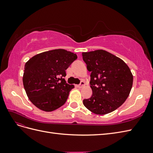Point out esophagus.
<instances>
[{"mask_svg":"<svg viewBox=\"0 0 153 153\" xmlns=\"http://www.w3.org/2000/svg\"><path fill=\"white\" fill-rule=\"evenodd\" d=\"M77 86H78V88H82L83 87L85 86V82L82 81V82H80V84L79 85H78Z\"/></svg>","mask_w":153,"mask_h":153,"instance_id":"esophagus-1","label":"esophagus"}]
</instances>
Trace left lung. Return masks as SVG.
<instances>
[{
    "label": "left lung",
    "mask_w": 153,
    "mask_h": 153,
    "mask_svg": "<svg viewBox=\"0 0 153 153\" xmlns=\"http://www.w3.org/2000/svg\"><path fill=\"white\" fill-rule=\"evenodd\" d=\"M82 57L91 73L92 95L83 100L85 107L96 114L113 112L126 100L133 77L122 59L103 50L83 52Z\"/></svg>",
    "instance_id": "obj_1"
}]
</instances>
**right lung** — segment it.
Here are the masks:
<instances>
[{
	"mask_svg": "<svg viewBox=\"0 0 153 153\" xmlns=\"http://www.w3.org/2000/svg\"><path fill=\"white\" fill-rule=\"evenodd\" d=\"M77 59L76 53L55 49L34 55L25 64L23 84L29 100L37 108L52 112L62 106L73 85L64 77Z\"/></svg>",
	"mask_w": 153,
	"mask_h": 153,
	"instance_id": "obj_1",
	"label": "right lung"
}]
</instances>
